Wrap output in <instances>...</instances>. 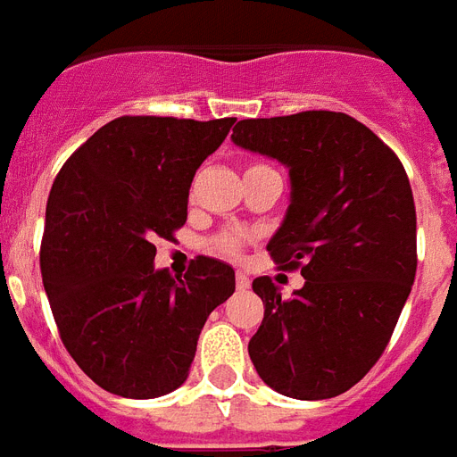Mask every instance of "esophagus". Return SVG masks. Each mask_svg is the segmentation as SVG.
<instances>
[{"label":"esophagus","instance_id":"34e87169","mask_svg":"<svg viewBox=\"0 0 457 457\" xmlns=\"http://www.w3.org/2000/svg\"><path fill=\"white\" fill-rule=\"evenodd\" d=\"M236 286H238V290H247L250 287V276H245L243 271L236 273Z\"/></svg>","mask_w":457,"mask_h":457}]
</instances>
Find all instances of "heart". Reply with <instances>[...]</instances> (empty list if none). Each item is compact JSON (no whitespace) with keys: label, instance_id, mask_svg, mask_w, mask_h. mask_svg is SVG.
<instances>
[{"label":"heart","instance_id":"1","mask_svg":"<svg viewBox=\"0 0 457 457\" xmlns=\"http://www.w3.org/2000/svg\"><path fill=\"white\" fill-rule=\"evenodd\" d=\"M250 170H262V167H250ZM240 250H243V238L233 236V233H224V236H217L212 240V252L224 254V257H236Z\"/></svg>","mask_w":457,"mask_h":457}]
</instances>
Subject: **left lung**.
Returning a JSON list of instances; mask_svg holds the SVG:
<instances>
[{"label": "left lung", "mask_w": 457, "mask_h": 457, "mask_svg": "<svg viewBox=\"0 0 457 457\" xmlns=\"http://www.w3.org/2000/svg\"><path fill=\"white\" fill-rule=\"evenodd\" d=\"M231 141L278 160L290 205L266 250L304 286L283 299L252 280L264 320L247 352L273 392L299 401L352 389L385 352L415 280V203L406 170L345 112L240 120Z\"/></svg>", "instance_id": "obj_1"}]
</instances>
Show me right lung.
Instances as JSON below:
<instances>
[{
    "label": "right lung",
    "instance_id": "add662e5",
    "mask_svg": "<svg viewBox=\"0 0 457 457\" xmlns=\"http://www.w3.org/2000/svg\"><path fill=\"white\" fill-rule=\"evenodd\" d=\"M236 118H118L72 153L51 186L42 280L65 349L105 392L158 399L184 385L200 330L236 271L198 257L155 269V238L188 217V188Z\"/></svg>",
    "mask_w": 457,
    "mask_h": 457
}]
</instances>
